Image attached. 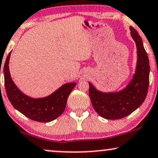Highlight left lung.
Returning a JSON list of instances; mask_svg holds the SVG:
<instances>
[{
    "mask_svg": "<svg viewBox=\"0 0 158 158\" xmlns=\"http://www.w3.org/2000/svg\"><path fill=\"white\" fill-rule=\"evenodd\" d=\"M131 36L137 47L135 73L127 86L115 93L97 91L89 83V97L96 112L107 119H119L130 115L141 106L147 95L149 83V61L139 33L130 27Z\"/></svg>",
    "mask_w": 158,
    "mask_h": 158,
    "instance_id": "8db88e82",
    "label": "left lung"
}]
</instances>
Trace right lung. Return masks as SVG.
Returning <instances> with one entry per match:
<instances>
[{
  "label": "right lung",
  "mask_w": 158,
  "mask_h": 158,
  "mask_svg": "<svg viewBox=\"0 0 158 158\" xmlns=\"http://www.w3.org/2000/svg\"><path fill=\"white\" fill-rule=\"evenodd\" d=\"M10 55L11 52L6 60L3 73L7 97L14 108L28 118L40 122H51L61 116L65 110L68 97L76 83H66L44 98L34 99L28 97L17 89L11 80L9 69Z\"/></svg>",
  "instance_id": "obj_1"
}]
</instances>
